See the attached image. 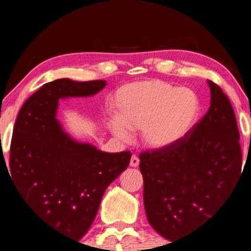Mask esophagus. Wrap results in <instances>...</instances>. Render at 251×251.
<instances>
[{"label": "esophagus", "instance_id": "1", "mask_svg": "<svg viewBox=\"0 0 251 251\" xmlns=\"http://www.w3.org/2000/svg\"><path fill=\"white\" fill-rule=\"evenodd\" d=\"M130 165L132 166V168H137V166L140 165V159H138L137 155H132V156H131Z\"/></svg>", "mask_w": 251, "mask_h": 251}]
</instances>
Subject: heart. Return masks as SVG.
Wrapping results in <instances>:
<instances>
[{"label":"heart","mask_w":251,"mask_h":251,"mask_svg":"<svg viewBox=\"0 0 251 251\" xmlns=\"http://www.w3.org/2000/svg\"><path fill=\"white\" fill-rule=\"evenodd\" d=\"M198 100L186 87H174L163 80L125 85L114 100L110 128L121 140L128 131L142 130V141L151 149L177 143L191 131L198 115Z\"/></svg>","instance_id":"heart-1"}]
</instances>
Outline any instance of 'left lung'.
I'll return each mask as SVG.
<instances>
[{
  "instance_id": "8db88e82",
  "label": "left lung",
  "mask_w": 251,
  "mask_h": 251,
  "mask_svg": "<svg viewBox=\"0 0 251 251\" xmlns=\"http://www.w3.org/2000/svg\"><path fill=\"white\" fill-rule=\"evenodd\" d=\"M209 86V110L181 141L140 154L147 219L171 243L205 224L242 175L233 108L219 85Z\"/></svg>"
}]
</instances>
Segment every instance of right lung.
Returning <instances> with one entry per match:
<instances>
[{"mask_svg":"<svg viewBox=\"0 0 251 251\" xmlns=\"http://www.w3.org/2000/svg\"><path fill=\"white\" fill-rule=\"evenodd\" d=\"M105 83L70 78L45 83L20 108L9 169L6 165L26 206L48 227L75 240L88 231L107 187L128 166L131 151L105 153L73 141L55 111L60 98L96 95Z\"/></svg>","mask_w":251,"mask_h":251,"instance_id":"right-lung-1","label":"right lung"}]
</instances>
